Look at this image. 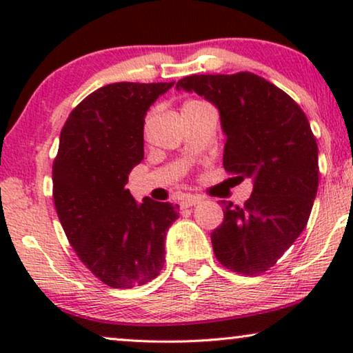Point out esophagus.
Masks as SVG:
<instances>
[{
    "label": "esophagus",
    "mask_w": 353,
    "mask_h": 353,
    "mask_svg": "<svg viewBox=\"0 0 353 353\" xmlns=\"http://www.w3.org/2000/svg\"><path fill=\"white\" fill-rule=\"evenodd\" d=\"M199 202H201L199 196H186V197H183L181 207H192V205L199 204Z\"/></svg>",
    "instance_id": "esophagus-1"
}]
</instances>
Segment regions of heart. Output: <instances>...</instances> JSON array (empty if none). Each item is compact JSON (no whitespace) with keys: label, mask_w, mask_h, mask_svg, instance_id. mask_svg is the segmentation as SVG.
<instances>
[{"label":"heart","mask_w":353,"mask_h":353,"mask_svg":"<svg viewBox=\"0 0 353 353\" xmlns=\"http://www.w3.org/2000/svg\"><path fill=\"white\" fill-rule=\"evenodd\" d=\"M204 105H209V104L202 103V101H186V103L183 104V110H185V109H197V108H204Z\"/></svg>","instance_id":"obj_1"}]
</instances>
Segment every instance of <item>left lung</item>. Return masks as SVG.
<instances>
[{
    "label": "left lung",
    "instance_id": "obj_1",
    "mask_svg": "<svg viewBox=\"0 0 353 353\" xmlns=\"http://www.w3.org/2000/svg\"><path fill=\"white\" fill-rule=\"evenodd\" d=\"M194 91L220 110L223 167L254 180L243 207L223 202V223L210 234L219 262L255 276L278 262L307 226L318 191V144L291 96L252 72L190 75Z\"/></svg>",
    "mask_w": 353,
    "mask_h": 353
}]
</instances>
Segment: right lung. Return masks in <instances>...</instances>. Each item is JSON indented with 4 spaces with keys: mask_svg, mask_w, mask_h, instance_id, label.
<instances>
[{
    "mask_svg": "<svg viewBox=\"0 0 353 353\" xmlns=\"http://www.w3.org/2000/svg\"><path fill=\"white\" fill-rule=\"evenodd\" d=\"M173 83L105 85L61 130L52 162L57 216L85 267L114 289L143 286L165 262V234L178 205L149 197L138 204L125 185L144 157V115Z\"/></svg>",
    "mask_w": 353,
    "mask_h": 353,
    "instance_id": "obj_1",
    "label": "right lung"
}]
</instances>
